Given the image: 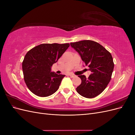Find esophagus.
Masks as SVG:
<instances>
[{
    "instance_id": "34e87169",
    "label": "esophagus",
    "mask_w": 135,
    "mask_h": 135,
    "mask_svg": "<svg viewBox=\"0 0 135 135\" xmlns=\"http://www.w3.org/2000/svg\"><path fill=\"white\" fill-rule=\"evenodd\" d=\"M69 75L70 76V77H71V78H74V77L75 76V75L74 74H69Z\"/></svg>"
}]
</instances>
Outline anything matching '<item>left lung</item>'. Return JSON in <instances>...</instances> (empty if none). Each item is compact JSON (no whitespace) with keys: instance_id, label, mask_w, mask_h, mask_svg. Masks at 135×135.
Here are the masks:
<instances>
[{"instance_id":"8db88e82","label":"left lung","mask_w":135,"mask_h":135,"mask_svg":"<svg viewBox=\"0 0 135 135\" xmlns=\"http://www.w3.org/2000/svg\"><path fill=\"white\" fill-rule=\"evenodd\" d=\"M71 46L79 53L85 65L92 74L87 78L78 75L81 84L76 89L85 98L95 97L103 92L111 79L114 62L111 54L101 44L90 40L70 43Z\"/></svg>"}]
</instances>
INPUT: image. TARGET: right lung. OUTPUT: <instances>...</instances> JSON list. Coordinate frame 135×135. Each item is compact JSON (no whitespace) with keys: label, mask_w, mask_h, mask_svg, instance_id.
<instances>
[{"label":"right lung","mask_w":135,"mask_h":135,"mask_svg":"<svg viewBox=\"0 0 135 135\" xmlns=\"http://www.w3.org/2000/svg\"><path fill=\"white\" fill-rule=\"evenodd\" d=\"M69 46V43H44L27 52L22 62V70L24 80L32 93L47 97L57 91L65 75L51 72V66Z\"/></svg>","instance_id":"1"}]
</instances>
